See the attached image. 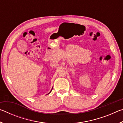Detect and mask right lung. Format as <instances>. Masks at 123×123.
Segmentation results:
<instances>
[{
    "label": "right lung",
    "mask_w": 123,
    "mask_h": 123,
    "mask_svg": "<svg viewBox=\"0 0 123 123\" xmlns=\"http://www.w3.org/2000/svg\"><path fill=\"white\" fill-rule=\"evenodd\" d=\"M52 89H53V88H52ZM52 89H51V91H50V92H51V91H52ZM50 92H49V93H48V94H49V93H50Z\"/></svg>",
    "instance_id": "obj_1"
}]
</instances>
